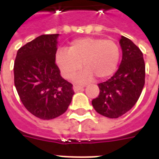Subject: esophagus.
Listing matches in <instances>:
<instances>
[{
    "instance_id": "34e87169",
    "label": "esophagus",
    "mask_w": 159,
    "mask_h": 159,
    "mask_svg": "<svg viewBox=\"0 0 159 159\" xmlns=\"http://www.w3.org/2000/svg\"><path fill=\"white\" fill-rule=\"evenodd\" d=\"M83 89V87L77 86V85H74L73 86V90L74 92H78V91H81V90Z\"/></svg>"
}]
</instances>
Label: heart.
Listing matches in <instances>:
<instances>
[{
	"instance_id": "b5f03b06",
	"label": "heart",
	"mask_w": 159,
	"mask_h": 159,
	"mask_svg": "<svg viewBox=\"0 0 159 159\" xmlns=\"http://www.w3.org/2000/svg\"><path fill=\"white\" fill-rule=\"evenodd\" d=\"M120 50L112 40L100 37H83L71 42L68 50L59 49L55 61L62 75L71 79L82 68L76 81L87 83L95 76L105 79L113 74L118 66Z\"/></svg>"
}]
</instances>
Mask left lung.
Segmentation results:
<instances>
[{"label":"left lung","instance_id":"8db88e82","mask_svg":"<svg viewBox=\"0 0 159 159\" xmlns=\"http://www.w3.org/2000/svg\"><path fill=\"white\" fill-rule=\"evenodd\" d=\"M123 57L119 68L107 82L99 83V96L92 100L94 110L102 116L117 118L135 105L145 85V62L140 48L121 36Z\"/></svg>","mask_w":159,"mask_h":159}]
</instances>
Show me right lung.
<instances>
[{
  "instance_id": "obj_1",
  "label": "right lung",
  "mask_w": 159,
  "mask_h": 159,
  "mask_svg": "<svg viewBox=\"0 0 159 159\" xmlns=\"http://www.w3.org/2000/svg\"><path fill=\"white\" fill-rule=\"evenodd\" d=\"M59 34L42 35L18 50L14 84L20 100L36 117L49 120L65 113L74 94L72 84L55 64Z\"/></svg>"
}]
</instances>
